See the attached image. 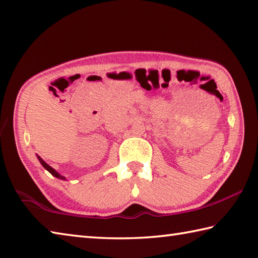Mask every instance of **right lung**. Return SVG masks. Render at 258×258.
Masks as SVG:
<instances>
[{"instance_id": "add662e5", "label": "right lung", "mask_w": 258, "mask_h": 258, "mask_svg": "<svg viewBox=\"0 0 258 258\" xmlns=\"http://www.w3.org/2000/svg\"><path fill=\"white\" fill-rule=\"evenodd\" d=\"M37 158H38V160H39V162L41 163V166H43L46 170L47 171H49L51 175H53L54 177H56V178H59V179H62V180H67V178H65L64 176H62V175H59L57 171H56L54 168H51L49 165H47V163H46L43 159H41L39 156H37Z\"/></svg>"}]
</instances>
